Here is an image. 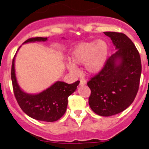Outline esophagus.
Wrapping results in <instances>:
<instances>
[{"instance_id":"esophagus-1","label":"esophagus","mask_w":149,"mask_h":149,"mask_svg":"<svg viewBox=\"0 0 149 149\" xmlns=\"http://www.w3.org/2000/svg\"><path fill=\"white\" fill-rule=\"evenodd\" d=\"M86 80H85V79H84L83 78H81L80 79V86H82V85L86 84Z\"/></svg>"}]
</instances>
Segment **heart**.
<instances>
[{"label": "heart", "instance_id": "b5f03b06", "mask_svg": "<svg viewBox=\"0 0 149 149\" xmlns=\"http://www.w3.org/2000/svg\"><path fill=\"white\" fill-rule=\"evenodd\" d=\"M108 54V46L104 40H94L81 43L71 54L72 62L67 63L69 70L76 72V65H84L87 71L96 73L102 70Z\"/></svg>", "mask_w": 149, "mask_h": 149}]
</instances>
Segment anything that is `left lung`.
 <instances>
[{"mask_svg": "<svg viewBox=\"0 0 149 149\" xmlns=\"http://www.w3.org/2000/svg\"><path fill=\"white\" fill-rule=\"evenodd\" d=\"M117 49L106 59L97 74L87 82L91 89L88 104L97 114L109 116L127 108L139 89L142 64L139 52L122 33L104 32ZM117 60H120L118 65Z\"/></svg>", "mask_w": 149, "mask_h": 149, "instance_id": "1", "label": "left lung"}]
</instances>
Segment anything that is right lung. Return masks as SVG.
I'll return each mask as SVG.
<instances>
[{"label":"right lung","instance_id":"1","mask_svg":"<svg viewBox=\"0 0 149 149\" xmlns=\"http://www.w3.org/2000/svg\"><path fill=\"white\" fill-rule=\"evenodd\" d=\"M46 40L47 37H32L24 43ZM14 62L15 56L13 58L11 72L13 90L17 104L23 112L34 119L46 122L56 121L62 117L66 112L69 96L76 90L80 81H76L73 84L58 81L39 94H27L22 91L17 84Z\"/></svg>","mask_w":149,"mask_h":149}]
</instances>
